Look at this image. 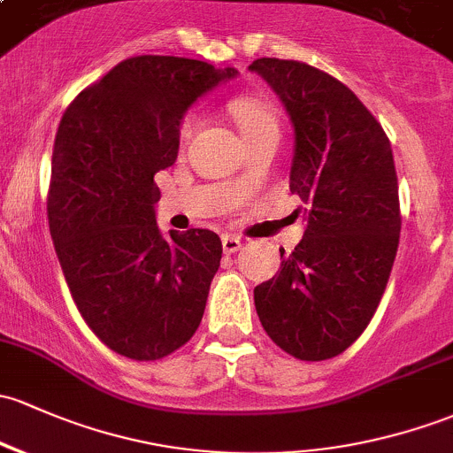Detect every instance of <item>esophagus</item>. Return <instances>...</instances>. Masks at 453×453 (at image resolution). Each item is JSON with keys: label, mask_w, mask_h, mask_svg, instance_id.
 I'll use <instances>...</instances> for the list:
<instances>
[{"label": "esophagus", "mask_w": 453, "mask_h": 453, "mask_svg": "<svg viewBox=\"0 0 453 453\" xmlns=\"http://www.w3.org/2000/svg\"><path fill=\"white\" fill-rule=\"evenodd\" d=\"M242 248V240L235 235H222V250H225V255H233V252H237Z\"/></svg>", "instance_id": "34e87169"}]
</instances>
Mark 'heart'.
<instances>
[{
	"label": "heart",
	"instance_id": "heart-1",
	"mask_svg": "<svg viewBox=\"0 0 453 453\" xmlns=\"http://www.w3.org/2000/svg\"><path fill=\"white\" fill-rule=\"evenodd\" d=\"M228 111L235 119L237 127L246 140L259 138L264 134H279L280 114L274 101L261 92H242L228 101ZM194 134V116L186 114L179 123V142L186 144Z\"/></svg>",
	"mask_w": 453,
	"mask_h": 453
}]
</instances>
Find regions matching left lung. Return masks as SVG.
Returning a JSON list of instances; mask_svg holds the SVG:
<instances>
[{
    "label": "left lung",
    "mask_w": 453,
    "mask_h": 453,
    "mask_svg": "<svg viewBox=\"0 0 453 453\" xmlns=\"http://www.w3.org/2000/svg\"><path fill=\"white\" fill-rule=\"evenodd\" d=\"M283 101L296 134L289 189L306 213L303 242L255 287L261 326L300 361L345 352L372 322L400 244L391 142L348 86L296 60L250 65ZM303 209V207H300Z\"/></svg>",
    "instance_id": "8db88e82"
}]
</instances>
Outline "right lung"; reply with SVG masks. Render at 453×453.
Returning a JSON list of instances; mask_svg holds the SVG:
<instances>
[{
    "label": "right lung",
    "mask_w": 453,
    "mask_h": 453,
    "mask_svg": "<svg viewBox=\"0 0 453 453\" xmlns=\"http://www.w3.org/2000/svg\"><path fill=\"white\" fill-rule=\"evenodd\" d=\"M235 75L189 58L135 56L62 116L47 194L53 246L77 311L120 357H168L205 313L222 242L209 228L162 237L155 174L177 159L189 105Z\"/></svg>",
    "instance_id": "1"
}]
</instances>
